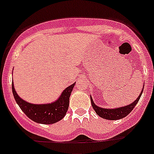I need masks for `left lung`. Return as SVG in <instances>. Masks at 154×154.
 <instances>
[{"instance_id":"8db88e82","label":"left lung","mask_w":154,"mask_h":154,"mask_svg":"<svg viewBox=\"0 0 154 154\" xmlns=\"http://www.w3.org/2000/svg\"><path fill=\"white\" fill-rule=\"evenodd\" d=\"M144 87L142 88L140 94H139V96L137 97V99H136L134 102H132V103H130V104L126 105V106H120V107L116 108H110V109H109V108H102L100 107V106H98L97 105H96L94 103L93 99H92L91 96V101L92 107H93V109H94L96 113L99 116H100L103 119H105L117 120L120 119H122L124 118V117L126 116H128V114L131 112V110L134 109V106H136L137 102L140 100V97L142 94V92H143V90H144Z\"/></svg>"}]
</instances>
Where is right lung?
<instances>
[{
  "instance_id": "right-lung-1",
  "label": "right lung",
  "mask_w": 154,
  "mask_h": 154,
  "mask_svg": "<svg viewBox=\"0 0 154 154\" xmlns=\"http://www.w3.org/2000/svg\"><path fill=\"white\" fill-rule=\"evenodd\" d=\"M75 84L63 90L59 97L52 103L35 104L22 99L14 88L12 82V91L16 102L23 112L32 121L40 124L50 125L59 122L66 114L69 103V97Z\"/></svg>"
}]
</instances>
